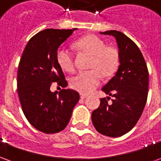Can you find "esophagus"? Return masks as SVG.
<instances>
[{
    "mask_svg": "<svg viewBox=\"0 0 161 161\" xmlns=\"http://www.w3.org/2000/svg\"><path fill=\"white\" fill-rule=\"evenodd\" d=\"M87 97V95L85 94H80V98H82V99H84V98Z\"/></svg>",
    "mask_w": 161,
    "mask_h": 161,
    "instance_id": "obj_1",
    "label": "esophagus"
}]
</instances>
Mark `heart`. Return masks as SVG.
I'll list each match as a JSON object with an SVG mask.
<instances>
[{"instance_id":"obj_1","label":"heart","mask_w":161,"mask_h":161,"mask_svg":"<svg viewBox=\"0 0 161 161\" xmlns=\"http://www.w3.org/2000/svg\"><path fill=\"white\" fill-rule=\"evenodd\" d=\"M76 46L92 56L90 68L93 70L77 72L71 77L70 84L74 90L88 94L101 84V73L108 77L116 70L119 64V53L115 47L107 46L103 40L94 35H88L77 40ZM57 60L65 71L72 72L75 69L73 53L65 46L58 48Z\"/></svg>"}]
</instances>
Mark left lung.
Returning a JSON list of instances; mask_svg holds the SVG:
<instances>
[{
  "mask_svg": "<svg viewBox=\"0 0 161 161\" xmlns=\"http://www.w3.org/2000/svg\"><path fill=\"white\" fill-rule=\"evenodd\" d=\"M102 34L115 37L119 48V67L102 91L110 99L101 98L91 119L97 131L109 137H119L134 128L145 108L148 92V70L142 53L134 41L115 30Z\"/></svg>",
  "mask_w": 161,
  "mask_h": 161,
  "instance_id": "1",
  "label": "left lung"
}]
</instances>
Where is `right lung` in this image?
<instances>
[{
  "instance_id": "1",
  "label": "right lung",
  "mask_w": 161,
  "mask_h": 161,
  "mask_svg": "<svg viewBox=\"0 0 161 161\" xmlns=\"http://www.w3.org/2000/svg\"><path fill=\"white\" fill-rule=\"evenodd\" d=\"M75 30H43L30 39L20 58L17 91L23 113L30 124L46 134L62 131L79 100L78 92L73 90L63 89L58 93L50 90L54 82L67 86L57 52Z\"/></svg>"
}]
</instances>
